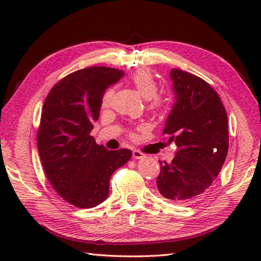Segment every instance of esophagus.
I'll return each instance as SVG.
<instances>
[{
    "label": "esophagus",
    "mask_w": 261,
    "mask_h": 261,
    "mask_svg": "<svg viewBox=\"0 0 261 261\" xmlns=\"http://www.w3.org/2000/svg\"><path fill=\"white\" fill-rule=\"evenodd\" d=\"M144 156V153H141L138 149H134V151H132V158L137 159V160H138V159H143Z\"/></svg>",
    "instance_id": "34e87169"
}]
</instances>
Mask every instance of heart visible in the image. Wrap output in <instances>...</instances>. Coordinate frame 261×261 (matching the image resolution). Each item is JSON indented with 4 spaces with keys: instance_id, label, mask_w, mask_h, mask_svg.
Returning <instances> with one entry per match:
<instances>
[{
    "instance_id": "obj_1",
    "label": "heart",
    "mask_w": 261,
    "mask_h": 261,
    "mask_svg": "<svg viewBox=\"0 0 261 261\" xmlns=\"http://www.w3.org/2000/svg\"><path fill=\"white\" fill-rule=\"evenodd\" d=\"M131 84L145 100H148V109L158 113L167 107V100L158 95V83L148 70H138L131 76ZM114 96V91L108 90L103 94V106H109Z\"/></svg>"
}]
</instances>
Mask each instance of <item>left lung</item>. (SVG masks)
Returning <instances> with one entry per match:
<instances>
[{
	"label": "left lung",
	"mask_w": 261,
	"mask_h": 261,
	"mask_svg": "<svg viewBox=\"0 0 261 261\" xmlns=\"http://www.w3.org/2000/svg\"><path fill=\"white\" fill-rule=\"evenodd\" d=\"M176 101L163 136L175 143L170 163L160 162L159 192L176 204H190L208 191L229 147L228 117L219 94L208 83L183 70L170 72Z\"/></svg>",
	"instance_id": "1"
}]
</instances>
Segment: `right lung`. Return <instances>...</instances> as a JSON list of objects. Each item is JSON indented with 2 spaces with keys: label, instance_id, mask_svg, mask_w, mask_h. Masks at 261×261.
<instances>
[{
  "label": "right lung",
  "instance_id": "right-lung-1",
  "mask_svg": "<svg viewBox=\"0 0 261 261\" xmlns=\"http://www.w3.org/2000/svg\"><path fill=\"white\" fill-rule=\"evenodd\" d=\"M123 76L107 67L77 70L51 87L42 106L37 144L43 171L59 196L78 208L101 204L113 173L132 156L127 148L108 151L90 136L106 90Z\"/></svg>",
  "mask_w": 261,
  "mask_h": 261
}]
</instances>
